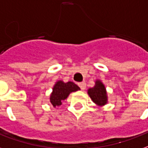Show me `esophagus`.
Listing matches in <instances>:
<instances>
[{"instance_id": "34e87169", "label": "esophagus", "mask_w": 148, "mask_h": 148, "mask_svg": "<svg viewBox=\"0 0 148 148\" xmlns=\"http://www.w3.org/2000/svg\"><path fill=\"white\" fill-rule=\"evenodd\" d=\"M79 87L81 88V90H85V88H86V84H85V82H81V83H79L78 84Z\"/></svg>"}]
</instances>
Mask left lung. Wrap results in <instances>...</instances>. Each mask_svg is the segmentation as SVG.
I'll use <instances>...</instances> for the list:
<instances>
[{
  "label": "left lung",
  "mask_w": 148,
  "mask_h": 148,
  "mask_svg": "<svg viewBox=\"0 0 148 148\" xmlns=\"http://www.w3.org/2000/svg\"><path fill=\"white\" fill-rule=\"evenodd\" d=\"M87 94L92 102L99 106H103L108 103V96L105 85L99 79L95 82V86L87 90Z\"/></svg>",
  "instance_id": "obj_1"
}]
</instances>
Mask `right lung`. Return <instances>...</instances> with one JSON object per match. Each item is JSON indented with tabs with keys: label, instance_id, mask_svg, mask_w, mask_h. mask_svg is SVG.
<instances>
[{
	"label": "right lung",
	"instance_id": "obj_1",
	"mask_svg": "<svg viewBox=\"0 0 148 148\" xmlns=\"http://www.w3.org/2000/svg\"><path fill=\"white\" fill-rule=\"evenodd\" d=\"M80 90V88L73 82L64 83L62 80H58L53 87V91L49 95V102L56 108L62 104V101L66 99L72 92Z\"/></svg>",
	"mask_w": 148,
	"mask_h": 148
}]
</instances>
